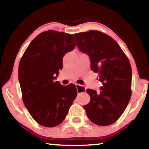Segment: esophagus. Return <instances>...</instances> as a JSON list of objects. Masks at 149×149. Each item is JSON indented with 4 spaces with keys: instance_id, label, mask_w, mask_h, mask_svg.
Wrapping results in <instances>:
<instances>
[{
    "instance_id": "obj_1",
    "label": "esophagus",
    "mask_w": 149,
    "mask_h": 149,
    "mask_svg": "<svg viewBox=\"0 0 149 149\" xmlns=\"http://www.w3.org/2000/svg\"><path fill=\"white\" fill-rule=\"evenodd\" d=\"M75 87H76V88H77L78 94L84 93L85 92V90H86V89H85V87L84 86L79 85V84H75Z\"/></svg>"
}]
</instances>
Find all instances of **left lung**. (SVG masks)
Returning <instances> with one entry per match:
<instances>
[{
	"label": "left lung",
	"instance_id": "obj_1",
	"mask_svg": "<svg viewBox=\"0 0 149 149\" xmlns=\"http://www.w3.org/2000/svg\"><path fill=\"white\" fill-rule=\"evenodd\" d=\"M78 49L89 56L91 68L99 73L100 93L87 89L91 100L84 108L89 119L98 125L116 122L132 95V71L129 60L114 39L104 33L91 30L74 35Z\"/></svg>",
	"mask_w": 149,
	"mask_h": 149
}]
</instances>
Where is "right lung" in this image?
Instances as JSON below:
<instances>
[{"mask_svg":"<svg viewBox=\"0 0 149 149\" xmlns=\"http://www.w3.org/2000/svg\"><path fill=\"white\" fill-rule=\"evenodd\" d=\"M75 45L72 35L49 30L30 42L20 60L18 79L24 103L42 126L60 124L76 98L75 85L63 86L54 81L62 69L63 57Z\"/></svg>","mask_w":149,"mask_h":149,"instance_id":"right-lung-1","label":"right lung"}]
</instances>
